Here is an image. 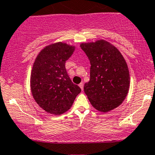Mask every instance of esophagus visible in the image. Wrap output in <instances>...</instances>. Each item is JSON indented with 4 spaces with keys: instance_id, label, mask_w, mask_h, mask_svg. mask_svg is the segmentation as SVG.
<instances>
[{
    "instance_id": "obj_1",
    "label": "esophagus",
    "mask_w": 155,
    "mask_h": 155,
    "mask_svg": "<svg viewBox=\"0 0 155 155\" xmlns=\"http://www.w3.org/2000/svg\"><path fill=\"white\" fill-rule=\"evenodd\" d=\"M79 87L81 89V90H83V89H84V83L83 82H81L79 84Z\"/></svg>"
}]
</instances>
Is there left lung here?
<instances>
[{
  "mask_svg": "<svg viewBox=\"0 0 155 155\" xmlns=\"http://www.w3.org/2000/svg\"><path fill=\"white\" fill-rule=\"evenodd\" d=\"M90 62V79L84 90L95 109L108 112L125 99L130 87L127 63L120 51L105 40L82 43Z\"/></svg>",
  "mask_w": 155,
  "mask_h": 155,
  "instance_id": "8db88e82",
  "label": "left lung"
}]
</instances>
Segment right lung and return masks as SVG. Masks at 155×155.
Masks as SVG:
<instances>
[{
  "instance_id": "1",
  "label": "right lung",
  "mask_w": 155,
  "mask_h": 155,
  "mask_svg": "<svg viewBox=\"0 0 155 155\" xmlns=\"http://www.w3.org/2000/svg\"><path fill=\"white\" fill-rule=\"evenodd\" d=\"M74 50V46L58 42L44 48L35 58L31 71V92L35 102L47 113L60 115L66 112L81 92L65 65Z\"/></svg>"
}]
</instances>
